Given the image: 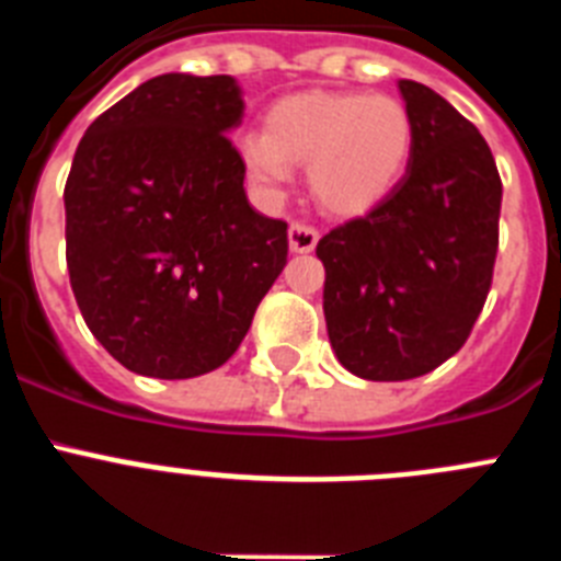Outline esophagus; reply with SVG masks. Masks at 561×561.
Wrapping results in <instances>:
<instances>
[{"label":"esophagus","instance_id":"esophagus-1","mask_svg":"<svg viewBox=\"0 0 561 561\" xmlns=\"http://www.w3.org/2000/svg\"><path fill=\"white\" fill-rule=\"evenodd\" d=\"M320 241V232L311 225H304V221H295L289 227V250L291 252H311Z\"/></svg>","mask_w":561,"mask_h":561}]
</instances>
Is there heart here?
<instances>
[{
  "mask_svg": "<svg viewBox=\"0 0 561 561\" xmlns=\"http://www.w3.org/2000/svg\"><path fill=\"white\" fill-rule=\"evenodd\" d=\"M410 151L408 106L365 92L286 98L266 114V131H244L236 140L238 160L261 191L280 196L291 165H304L314 199L342 216L385 199L408 168Z\"/></svg>",
  "mask_w": 561,
  "mask_h": 561,
  "instance_id": "obj_1",
  "label": "heart"
}]
</instances>
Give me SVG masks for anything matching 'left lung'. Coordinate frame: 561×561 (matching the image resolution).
<instances>
[{
  "label": "left lung",
  "mask_w": 561,
  "mask_h": 561,
  "mask_svg": "<svg viewBox=\"0 0 561 561\" xmlns=\"http://www.w3.org/2000/svg\"><path fill=\"white\" fill-rule=\"evenodd\" d=\"M408 171L362 219L320 238L323 311L345 370L404 381L458 354L492 289L503 182L478 128L424 83L399 81Z\"/></svg>",
  "instance_id": "8db88e82"
}]
</instances>
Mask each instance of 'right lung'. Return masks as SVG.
Masks as SVG:
<instances>
[{"mask_svg":"<svg viewBox=\"0 0 561 561\" xmlns=\"http://www.w3.org/2000/svg\"><path fill=\"white\" fill-rule=\"evenodd\" d=\"M241 117L236 78L168 72L78 142L64 187L69 284L89 331L134 374L225 365L284 272L286 221L247 202L227 140Z\"/></svg>","mask_w":561,"mask_h":561,"instance_id":"add662e5","label":"right lung"}]
</instances>
